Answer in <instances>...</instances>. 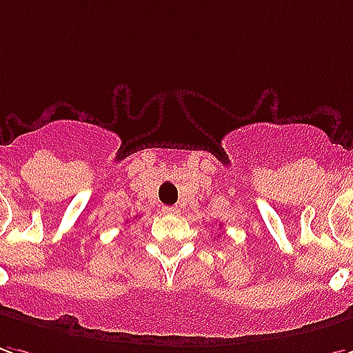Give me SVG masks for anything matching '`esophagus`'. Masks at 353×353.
I'll use <instances>...</instances> for the list:
<instances>
[{
	"instance_id": "esophagus-1",
	"label": "esophagus",
	"mask_w": 353,
	"mask_h": 353,
	"mask_svg": "<svg viewBox=\"0 0 353 353\" xmlns=\"http://www.w3.org/2000/svg\"><path fill=\"white\" fill-rule=\"evenodd\" d=\"M162 212H164V214H177V206H164V208H162Z\"/></svg>"
}]
</instances>
